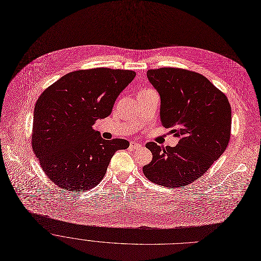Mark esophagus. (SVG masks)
<instances>
[{
  "label": "esophagus",
  "instance_id": "obj_1",
  "mask_svg": "<svg viewBox=\"0 0 261 261\" xmlns=\"http://www.w3.org/2000/svg\"><path fill=\"white\" fill-rule=\"evenodd\" d=\"M129 147H130V149H139V148L142 147V145L139 144V143H137V142H130Z\"/></svg>",
  "mask_w": 261,
  "mask_h": 261
}]
</instances>
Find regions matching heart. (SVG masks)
Instances as JSON below:
<instances>
[{
    "mask_svg": "<svg viewBox=\"0 0 261 261\" xmlns=\"http://www.w3.org/2000/svg\"><path fill=\"white\" fill-rule=\"evenodd\" d=\"M142 91H147V89H142L140 92H142Z\"/></svg>",
    "mask_w": 261,
    "mask_h": 261,
    "instance_id": "obj_1",
    "label": "heart"
}]
</instances>
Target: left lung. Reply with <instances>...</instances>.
Masks as SVG:
<instances>
[{
    "mask_svg": "<svg viewBox=\"0 0 261 261\" xmlns=\"http://www.w3.org/2000/svg\"><path fill=\"white\" fill-rule=\"evenodd\" d=\"M147 78L161 96V122L179 139L175 147L149 142L153 159L146 178L166 187L188 185L202 176L225 151L230 137L231 108L225 94L204 76L177 68L148 70Z\"/></svg>",
    "mask_w": 261,
    "mask_h": 261,
    "instance_id": "obj_1",
    "label": "left lung"
}]
</instances>
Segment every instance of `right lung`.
Here are the masks:
<instances>
[{"label":"right lung","instance_id":"add662e5","mask_svg":"<svg viewBox=\"0 0 261 261\" xmlns=\"http://www.w3.org/2000/svg\"><path fill=\"white\" fill-rule=\"evenodd\" d=\"M135 77L127 70H81L43 91L34 110L32 145L52 182L76 193L90 189L105 176L114 153L129 146L124 139H102L92 125L111 114Z\"/></svg>","mask_w":261,"mask_h":261}]
</instances>
